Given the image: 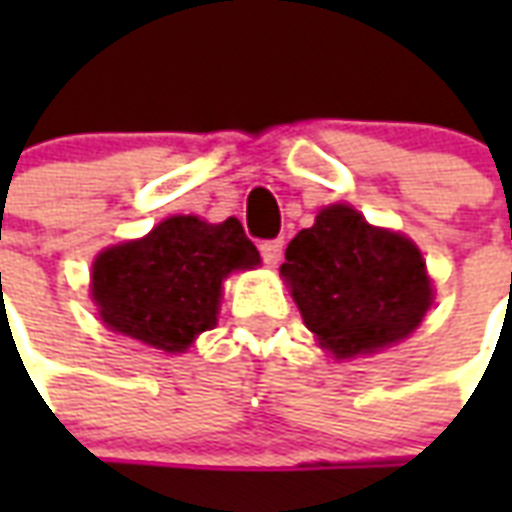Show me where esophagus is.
<instances>
[{"mask_svg":"<svg viewBox=\"0 0 512 512\" xmlns=\"http://www.w3.org/2000/svg\"><path fill=\"white\" fill-rule=\"evenodd\" d=\"M282 249H285V241H282V238H274V241H263V244H260V255H263L266 263L277 266L279 260H282Z\"/></svg>","mask_w":512,"mask_h":512,"instance_id":"esophagus-1","label":"esophagus"}]
</instances>
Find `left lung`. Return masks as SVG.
<instances>
[{
    "label": "left lung",
    "mask_w": 512,
    "mask_h": 512,
    "mask_svg": "<svg viewBox=\"0 0 512 512\" xmlns=\"http://www.w3.org/2000/svg\"><path fill=\"white\" fill-rule=\"evenodd\" d=\"M282 274L307 329L337 359L408 337L433 301L417 246L348 205L323 208L290 241Z\"/></svg>",
    "instance_id": "8db88e82"
}]
</instances>
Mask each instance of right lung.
Instances as JSON below:
<instances>
[{"mask_svg":"<svg viewBox=\"0 0 512 512\" xmlns=\"http://www.w3.org/2000/svg\"><path fill=\"white\" fill-rule=\"evenodd\" d=\"M257 263L260 252L238 219L169 216L142 241L98 255L93 299L109 329L172 354L216 326L222 279Z\"/></svg>","mask_w":512,"mask_h":512,"instance_id":"add662e5","label":"right lung"}]
</instances>
